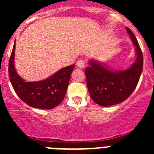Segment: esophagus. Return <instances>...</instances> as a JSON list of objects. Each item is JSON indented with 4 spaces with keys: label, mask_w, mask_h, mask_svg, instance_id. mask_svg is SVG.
Returning <instances> with one entry per match:
<instances>
[{
    "label": "esophagus",
    "mask_w": 154,
    "mask_h": 154,
    "mask_svg": "<svg viewBox=\"0 0 154 154\" xmlns=\"http://www.w3.org/2000/svg\"><path fill=\"white\" fill-rule=\"evenodd\" d=\"M76 65H77V66H78L79 68L82 69V68L85 67V62L83 60V59H79V60L77 61V62H76Z\"/></svg>",
    "instance_id": "obj_1"
}]
</instances>
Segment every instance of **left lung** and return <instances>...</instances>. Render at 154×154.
<instances>
[{"label":"left lung","mask_w":154,"mask_h":154,"mask_svg":"<svg viewBox=\"0 0 154 154\" xmlns=\"http://www.w3.org/2000/svg\"><path fill=\"white\" fill-rule=\"evenodd\" d=\"M126 31L135 46L137 59L126 70H111L107 66L89 60L85 70L89 95L94 102L102 106H110L126 100L136 89L143 71V58L140 47L133 31Z\"/></svg>","instance_id":"8db88e82"}]
</instances>
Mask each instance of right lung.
<instances>
[{
	"mask_svg": "<svg viewBox=\"0 0 154 154\" xmlns=\"http://www.w3.org/2000/svg\"><path fill=\"white\" fill-rule=\"evenodd\" d=\"M14 45L9 60L8 73L11 83L18 97L33 108L51 109L63 101L75 65L60 69L45 80L26 82L18 75L14 68Z\"/></svg>",
	"mask_w": 154,
	"mask_h": 154,
	"instance_id": "obj_1",
	"label": "right lung"
}]
</instances>
